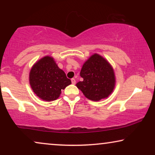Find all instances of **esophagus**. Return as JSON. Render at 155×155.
<instances>
[{
	"instance_id": "esophagus-1",
	"label": "esophagus",
	"mask_w": 155,
	"mask_h": 155,
	"mask_svg": "<svg viewBox=\"0 0 155 155\" xmlns=\"http://www.w3.org/2000/svg\"><path fill=\"white\" fill-rule=\"evenodd\" d=\"M71 82H72V84H75V83H76L75 80L74 79V78H72V79H71Z\"/></svg>"
}]
</instances>
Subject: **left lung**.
Returning <instances> with one entry per match:
<instances>
[{
  "label": "left lung",
  "mask_w": 155,
  "mask_h": 155,
  "mask_svg": "<svg viewBox=\"0 0 155 155\" xmlns=\"http://www.w3.org/2000/svg\"><path fill=\"white\" fill-rule=\"evenodd\" d=\"M80 76L83 81L76 86L87 98L99 101L107 98L115 87V75L110 63L100 55L91 56L82 65Z\"/></svg>",
  "instance_id": "obj_1"
}]
</instances>
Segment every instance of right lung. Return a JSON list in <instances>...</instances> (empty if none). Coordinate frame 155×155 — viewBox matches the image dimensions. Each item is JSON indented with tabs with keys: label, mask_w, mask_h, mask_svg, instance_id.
<instances>
[{
	"label": "right lung",
	"mask_w": 155,
	"mask_h": 155,
	"mask_svg": "<svg viewBox=\"0 0 155 155\" xmlns=\"http://www.w3.org/2000/svg\"><path fill=\"white\" fill-rule=\"evenodd\" d=\"M29 84L33 92L42 100H56L61 90L71 84L64 71L52 57L46 56L38 61L29 73Z\"/></svg>",
	"instance_id": "add662e5"
}]
</instances>
